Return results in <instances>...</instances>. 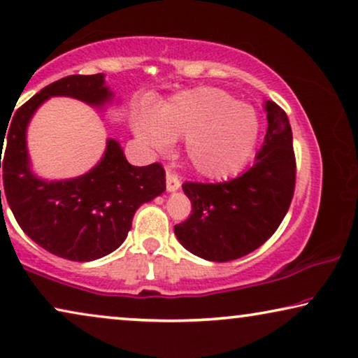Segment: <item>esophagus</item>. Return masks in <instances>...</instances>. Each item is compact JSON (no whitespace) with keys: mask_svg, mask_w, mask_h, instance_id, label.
I'll return each instance as SVG.
<instances>
[{"mask_svg":"<svg viewBox=\"0 0 358 358\" xmlns=\"http://www.w3.org/2000/svg\"><path fill=\"white\" fill-rule=\"evenodd\" d=\"M179 187L180 179L178 178V174H174L171 169L166 171V189H168V192H176Z\"/></svg>","mask_w":358,"mask_h":358,"instance_id":"obj_1","label":"esophagus"}]
</instances>
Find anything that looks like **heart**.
Listing matches in <instances>:
<instances>
[{
	"mask_svg": "<svg viewBox=\"0 0 358 358\" xmlns=\"http://www.w3.org/2000/svg\"><path fill=\"white\" fill-rule=\"evenodd\" d=\"M135 134L156 153L184 138V155L195 173L208 179L236 174L251 158L259 122L252 107L215 87L180 91L158 109H141Z\"/></svg>",
	"mask_w": 358,
	"mask_h": 358,
	"instance_id": "b5f03b06",
	"label": "heart"
}]
</instances>
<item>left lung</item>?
Listing matches in <instances>:
<instances>
[{"mask_svg":"<svg viewBox=\"0 0 358 358\" xmlns=\"http://www.w3.org/2000/svg\"><path fill=\"white\" fill-rule=\"evenodd\" d=\"M267 134L254 164L228 182L182 184L192 215L174 227L189 252L227 262L256 251L275 233L295 190V155L288 117L275 102H264Z\"/></svg>","mask_w":358,"mask_h":358,"instance_id":"left-lung-1","label":"left lung"}]
</instances>
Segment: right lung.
Segmentation results:
<instances>
[{"label":"right lung","instance_id":"add662e5","mask_svg":"<svg viewBox=\"0 0 358 358\" xmlns=\"http://www.w3.org/2000/svg\"><path fill=\"white\" fill-rule=\"evenodd\" d=\"M73 97L99 110L114 104L104 75L62 78L31 97L11 119L3 159V184L9 208L22 231L45 251L76 262H90L125 241L136 210L166 190L161 164L131 166L120 143L107 138L99 163L83 176L48 180L32 169L27 127L43 102ZM7 138L4 139L3 136Z\"/></svg>","mask_w":358,"mask_h":358}]
</instances>
